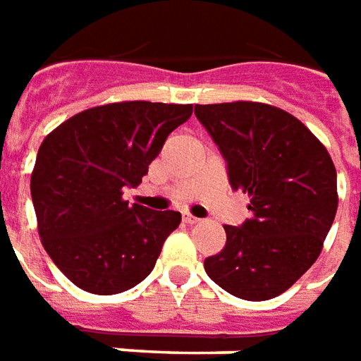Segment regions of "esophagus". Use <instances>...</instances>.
I'll use <instances>...</instances> for the list:
<instances>
[{
	"label": "esophagus",
	"mask_w": 361,
	"mask_h": 361,
	"mask_svg": "<svg viewBox=\"0 0 361 361\" xmlns=\"http://www.w3.org/2000/svg\"><path fill=\"white\" fill-rule=\"evenodd\" d=\"M183 221H185V224H188V226H194V224H198L200 219H198V217L190 216V214H185V216H183Z\"/></svg>",
	"instance_id": "esophagus-1"
}]
</instances>
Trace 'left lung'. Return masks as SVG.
I'll use <instances>...</instances> for the list:
<instances>
[{
  "instance_id": "1",
  "label": "left lung",
  "mask_w": 361,
  "mask_h": 361,
  "mask_svg": "<svg viewBox=\"0 0 361 361\" xmlns=\"http://www.w3.org/2000/svg\"><path fill=\"white\" fill-rule=\"evenodd\" d=\"M194 114L252 212L241 227L224 226L226 247L204 260L206 274L235 298H276L321 255L338 208L334 163L305 124L270 104H196Z\"/></svg>"
}]
</instances>
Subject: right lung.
<instances>
[{
	"instance_id": "obj_1",
	"label": "right lung",
	"mask_w": 361,
	"mask_h": 361,
	"mask_svg": "<svg viewBox=\"0 0 361 361\" xmlns=\"http://www.w3.org/2000/svg\"><path fill=\"white\" fill-rule=\"evenodd\" d=\"M192 104L128 101L94 106L46 135L30 176L38 235L63 276L97 295L120 293L152 274L180 224L173 209L128 204Z\"/></svg>"
}]
</instances>
